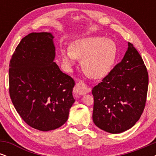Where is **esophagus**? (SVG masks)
I'll use <instances>...</instances> for the list:
<instances>
[{
    "label": "esophagus",
    "mask_w": 156,
    "mask_h": 156,
    "mask_svg": "<svg viewBox=\"0 0 156 156\" xmlns=\"http://www.w3.org/2000/svg\"><path fill=\"white\" fill-rule=\"evenodd\" d=\"M91 91L90 88H88L87 86L83 82H78L76 83V87H75V92L76 94H80V95H83V94H87Z\"/></svg>",
    "instance_id": "34e87169"
}]
</instances>
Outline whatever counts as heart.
Here are the masks:
<instances>
[{
    "label": "heart",
    "instance_id": "b5f03b06",
    "mask_svg": "<svg viewBox=\"0 0 156 156\" xmlns=\"http://www.w3.org/2000/svg\"><path fill=\"white\" fill-rule=\"evenodd\" d=\"M117 44L111 39L94 36L74 41L70 51L62 48L60 55L67 70L76 65V59H81L83 70L94 79L104 78L110 73L117 57Z\"/></svg>",
    "mask_w": 156,
    "mask_h": 156
}]
</instances>
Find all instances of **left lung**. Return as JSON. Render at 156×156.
<instances>
[{
	"mask_svg": "<svg viewBox=\"0 0 156 156\" xmlns=\"http://www.w3.org/2000/svg\"><path fill=\"white\" fill-rule=\"evenodd\" d=\"M123 58L92 89L93 122L110 133L134 126L145 106L148 73L142 58L128 42Z\"/></svg>",
	"mask_w": 156,
	"mask_h": 156,
	"instance_id": "1",
	"label": "left lung"
}]
</instances>
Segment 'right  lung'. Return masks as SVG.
Masks as SVG:
<instances>
[{
    "instance_id": "1",
    "label": "right lung",
    "mask_w": 156,
    "mask_h": 156,
    "mask_svg": "<svg viewBox=\"0 0 156 156\" xmlns=\"http://www.w3.org/2000/svg\"><path fill=\"white\" fill-rule=\"evenodd\" d=\"M51 33H31L22 39L9 64V94L21 118L35 129L48 131L66 122L75 102L74 80L54 62Z\"/></svg>"
}]
</instances>
